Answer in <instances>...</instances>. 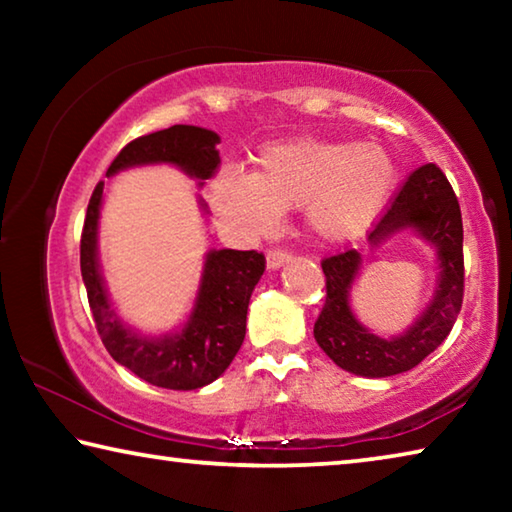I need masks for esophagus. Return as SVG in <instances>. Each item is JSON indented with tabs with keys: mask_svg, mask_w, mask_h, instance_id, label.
<instances>
[{
	"mask_svg": "<svg viewBox=\"0 0 512 512\" xmlns=\"http://www.w3.org/2000/svg\"><path fill=\"white\" fill-rule=\"evenodd\" d=\"M289 259H291V255L287 253V250L273 248V250H268V255H266V266L271 268V271H277V268L289 264Z\"/></svg>",
	"mask_w": 512,
	"mask_h": 512,
	"instance_id": "esophagus-1",
	"label": "esophagus"
}]
</instances>
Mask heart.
<instances>
[{
    "label": "heart",
    "mask_w": 512,
    "mask_h": 512,
    "mask_svg": "<svg viewBox=\"0 0 512 512\" xmlns=\"http://www.w3.org/2000/svg\"><path fill=\"white\" fill-rule=\"evenodd\" d=\"M395 183L384 146L302 137L264 146L255 171H221L207 196L216 212L250 232L273 230L282 212L302 207L318 239L345 244L377 221Z\"/></svg>",
    "instance_id": "1"
}]
</instances>
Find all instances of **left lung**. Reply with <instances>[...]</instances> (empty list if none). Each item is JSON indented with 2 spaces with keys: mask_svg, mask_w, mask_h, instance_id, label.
Listing matches in <instances>:
<instances>
[{
  "mask_svg": "<svg viewBox=\"0 0 512 512\" xmlns=\"http://www.w3.org/2000/svg\"><path fill=\"white\" fill-rule=\"evenodd\" d=\"M400 232H413L436 253V289L422 314L395 336H377L350 305L363 257L357 250L323 259L327 298L314 339L336 366L359 377H393L418 366L447 339L463 305V219L452 185L436 164L415 169L381 216L368 244L377 250Z\"/></svg>",
  "mask_w": 512,
  "mask_h": 512,
  "instance_id": "left-lung-1",
  "label": "left lung"
}]
</instances>
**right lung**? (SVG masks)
I'll return each mask as SVG.
<instances>
[{
  "label": "right lung",
  "mask_w": 512,
  "mask_h": 512,
  "mask_svg": "<svg viewBox=\"0 0 512 512\" xmlns=\"http://www.w3.org/2000/svg\"><path fill=\"white\" fill-rule=\"evenodd\" d=\"M221 137L201 126L176 124L137 137L126 144L106 171L171 164L203 187L219 167L216 144ZM205 210L203 201H198ZM103 183L94 187L81 235V275L99 336L119 366L153 386L169 391H194L219 379L239 352L246 336L248 302L266 268L257 250H207L201 282L185 323L167 334H144L131 327L112 307L99 262V219Z\"/></svg>",
  "instance_id": "obj_1"
}]
</instances>
